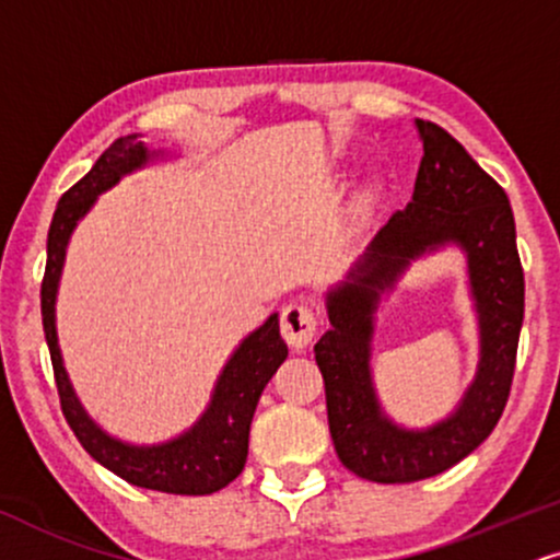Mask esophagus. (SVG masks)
Instances as JSON below:
<instances>
[{
  "label": "esophagus",
  "mask_w": 560,
  "mask_h": 560,
  "mask_svg": "<svg viewBox=\"0 0 560 560\" xmlns=\"http://www.w3.org/2000/svg\"><path fill=\"white\" fill-rule=\"evenodd\" d=\"M316 327H319L316 324V314L308 306H303V303H291V306L282 308L280 332L293 350L308 348L316 335Z\"/></svg>",
  "instance_id": "esophagus-1"
}]
</instances>
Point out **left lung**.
<instances>
[{
  "mask_svg": "<svg viewBox=\"0 0 560 560\" xmlns=\"http://www.w3.org/2000/svg\"><path fill=\"white\" fill-rule=\"evenodd\" d=\"M416 129L423 158L412 202L376 233L350 282L329 293L332 329L314 345L337 457L374 482L433 478L491 436L512 392L524 319V272L506 191L439 124L416 119ZM448 240L468 252L481 314V369L452 419L428 432H402L381 416L370 386V316L377 291L407 260Z\"/></svg>",
  "mask_w": 560,
  "mask_h": 560,
  "instance_id": "8db88e82",
  "label": "left lung"
}]
</instances>
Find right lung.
<instances>
[{"label":"right lung","mask_w":560,"mask_h":560,"mask_svg":"<svg viewBox=\"0 0 560 560\" xmlns=\"http://www.w3.org/2000/svg\"><path fill=\"white\" fill-rule=\"evenodd\" d=\"M148 148L137 142V135L119 137L112 148L95 161L93 168L69 186L54 210L46 244V272L40 282V316L51 353L54 382H57L61 412L82 448L103 467L148 491L176 495H207L225 488L244 470L248 454V428L254 410L269 378L288 358V345L280 337L278 314H272L254 335H248L218 378L215 395L202 420L168 444L127 446L101 431L82 410L61 365L57 327H54V299L61 265H65L67 241L78 220L85 215L93 199L114 186L124 174L148 163Z\"/></svg>","instance_id":"obj_1"}]
</instances>
